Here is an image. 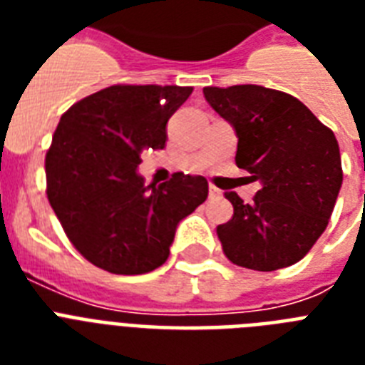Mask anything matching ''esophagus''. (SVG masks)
Listing matches in <instances>:
<instances>
[{"label":"esophagus","mask_w":365,"mask_h":365,"mask_svg":"<svg viewBox=\"0 0 365 365\" xmlns=\"http://www.w3.org/2000/svg\"><path fill=\"white\" fill-rule=\"evenodd\" d=\"M208 195H210L212 199H217V197H222V191L217 187H214V185H210V187H208Z\"/></svg>","instance_id":"esophagus-1"}]
</instances>
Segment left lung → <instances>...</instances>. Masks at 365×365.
<instances>
[{
  "label": "left lung",
  "instance_id": "8db88e82",
  "mask_svg": "<svg viewBox=\"0 0 365 365\" xmlns=\"http://www.w3.org/2000/svg\"><path fill=\"white\" fill-rule=\"evenodd\" d=\"M206 102L239 138L237 166L261 183L252 205L225 193L233 217L217 225L235 265L277 271L297 263L328 227L343 183L339 143L292 94L235 85L206 87Z\"/></svg>",
  "mask_w": 365,
  "mask_h": 365
}]
</instances>
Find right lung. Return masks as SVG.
Segmentation results:
<instances>
[{"mask_svg": "<svg viewBox=\"0 0 365 365\" xmlns=\"http://www.w3.org/2000/svg\"><path fill=\"white\" fill-rule=\"evenodd\" d=\"M191 87L113 85L60 117L45 157L47 197L70 242L113 274H143L170 255L178 223L208 197L202 176L145 185L143 149H163L166 123Z\"/></svg>", "mask_w": 365, "mask_h": 365, "instance_id": "1", "label": "right lung"}]
</instances>
